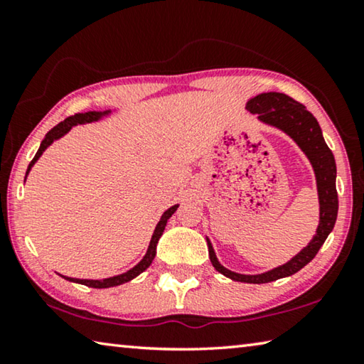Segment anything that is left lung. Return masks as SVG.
<instances>
[{"instance_id": "obj_1", "label": "left lung", "mask_w": 364, "mask_h": 364, "mask_svg": "<svg viewBox=\"0 0 364 364\" xmlns=\"http://www.w3.org/2000/svg\"><path fill=\"white\" fill-rule=\"evenodd\" d=\"M245 109L250 114H257L258 120L267 123V125L276 127L279 130L289 134L295 143L299 144L305 156L311 162V167L315 170L318 197H319V225L316 234L313 236L310 244L301 249L297 255L292 257L287 263L281 267L269 269L262 274H239L234 271L225 268L218 262L215 250L210 241L207 239L208 245V257L218 273L225 274L226 278L239 282H249V284H263V282H271L286 276L297 273L305 264L310 263L318 250L321 249L329 232L334 230L337 210H338V199L336 189V160L332 156L331 149L326 144L323 138V132L319 128L318 120L308 112L304 104L292 100L291 96L284 93H262L247 101Z\"/></svg>"}]
</instances>
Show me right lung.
<instances>
[{"label":"right lung","instance_id":"add662e5","mask_svg":"<svg viewBox=\"0 0 364 364\" xmlns=\"http://www.w3.org/2000/svg\"><path fill=\"white\" fill-rule=\"evenodd\" d=\"M107 114H110V110H104V112H96V110H91V112L75 114V115H72V117H67V119H65L64 122L58 123V125L54 127L53 130H49V132L46 133L45 139L41 141L40 149L36 151L33 160H32V162H30L26 176L28 175L30 168L33 167V164L36 162V160L40 159L41 154L45 152L46 147L51 146L56 139L63 138L67 132H70L72 127L83 125V123L97 122V120L102 119V117L107 115ZM176 208H178V205H173V207H170L168 210L164 212L162 218H160V221H159L157 226H156V230H154V234H152V237H151V242H149V247H147L146 255L143 257V260H141V262L136 264V267L132 268L130 271H127V273L119 274V276H112V278H107V279H77V278H67V276H63V278L67 279V281L78 282V284H83V286H88V287H95V289H106V287L120 286V284H123V282H128V281H132L133 278H136L138 274H141L144 269L149 268V264L152 263L154 257H156L157 242H159V239H160V236H162V232H164V230H165V225H167V221H168V218L171 217V215H173V213L176 212Z\"/></svg>","mask_w":364,"mask_h":364}]
</instances>
